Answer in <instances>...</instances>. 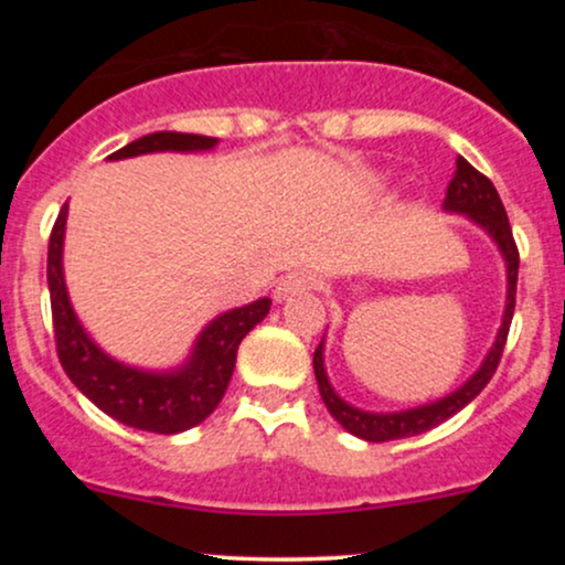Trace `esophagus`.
Here are the masks:
<instances>
[{"label":"esophagus","mask_w":565,"mask_h":565,"mask_svg":"<svg viewBox=\"0 0 565 565\" xmlns=\"http://www.w3.org/2000/svg\"><path fill=\"white\" fill-rule=\"evenodd\" d=\"M321 278L316 274H308V270H297V274L284 276L276 287V300H287L289 295L295 291H305V289H319Z\"/></svg>","instance_id":"34e87169"}]
</instances>
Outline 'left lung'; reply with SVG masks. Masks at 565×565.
<instances>
[{
  "mask_svg": "<svg viewBox=\"0 0 565 565\" xmlns=\"http://www.w3.org/2000/svg\"><path fill=\"white\" fill-rule=\"evenodd\" d=\"M444 210L446 212H459V215H468L470 220H476L481 228L494 238L499 252H502L504 265H508V302H504V316H502V327H499L494 348L489 350L486 361L481 364L472 377L465 382L462 387H457L451 395L446 398L433 401V404L417 406V408H406V412H391V414H374V412H361V408L345 404L340 395L334 393V387L329 385L327 369H323V340L319 342L313 353V372L316 380H319V393L327 404L329 414L345 427L348 433L353 436L372 440V444H382V440H395V438H408V436H419V433L430 430L446 419L454 417L459 408H465L476 398L478 393L489 385V380L494 377L499 359H502L504 342H508V332H510V321L512 313H515V287H518V246L515 238H512V228L508 212H504L502 199H499L494 183H491L486 174H481L476 167L470 164L468 159L459 157L457 159V172H454V180L446 188V199H444Z\"/></svg>",
  "mask_w": 565,
  "mask_h": 565,
  "instance_id": "8db88e82",
  "label": "left lung"
}]
</instances>
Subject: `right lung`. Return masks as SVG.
<instances>
[{
  "label": "right lung",
  "mask_w": 565,
  "mask_h": 565,
  "mask_svg": "<svg viewBox=\"0 0 565 565\" xmlns=\"http://www.w3.org/2000/svg\"><path fill=\"white\" fill-rule=\"evenodd\" d=\"M217 138L188 132H153L146 138L127 142L108 159H129L157 151H210ZM68 204H63L47 249V284L50 305H53L55 348L63 372L93 404L108 417L135 430L174 436L188 427L204 423L223 401L236 366L238 345L270 310V300L233 308L206 323L199 334L193 353L174 372H142L125 366L103 353L84 332L74 308H71L66 281H63V233H66Z\"/></svg>",
  "instance_id": "1"
}]
</instances>
